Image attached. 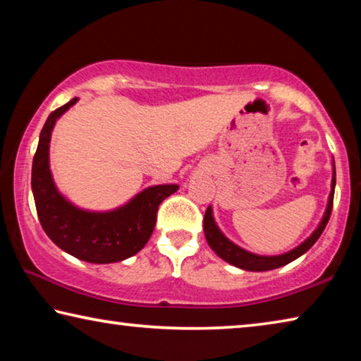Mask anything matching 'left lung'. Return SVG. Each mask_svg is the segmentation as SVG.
<instances>
[{
	"mask_svg": "<svg viewBox=\"0 0 361 361\" xmlns=\"http://www.w3.org/2000/svg\"><path fill=\"white\" fill-rule=\"evenodd\" d=\"M334 186H336V169H333V181H331V192H329L328 197V207L325 215H323L322 221L319 224L312 235L309 237L307 240H304L301 245L296 247L295 250H291L288 253L283 255H277V256H259V255H253L243 250L240 247H237L235 243H232L228 237H224L221 231L218 229V226L213 219L212 215V209L209 207L205 212L204 216V232H205V239L209 242L210 248L215 252L219 258L224 259L229 264L240 267L243 271H253V272H262V271H271V269H277L282 267L288 262L295 261L299 256L304 255L307 250L314 245V243L319 240V237L322 235V232L325 231L328 219L331 216V210H333V199H334Z\"/></svg>",
	"mask_w": 361,
	"mask_h": 361,
	"instance_id": "obj_1",
	"label": "left lung"
}]
</instances>
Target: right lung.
Masks as SVG:
<instances>
[{"mask_svg":"<svg viewBox=\"0 0 361 361\" xmlns=\"http://www.w3.org/2000/svg\"><path fill=\"white\" fill-rule=\"evenodd\" d=\"M66 105L49 114L39 133L32 167V189L42 229L59 248L78 259L108 264L138 253L154 231L159 205L176 185H159L137 194L129 204L111 212H87L70 204L54 185L49 169V142L56 121L75 105Z\"/></svg>","mask_w":361,"mask_h":361,"instance_id":"obj_1","label":"right lung"}]
</instances>
